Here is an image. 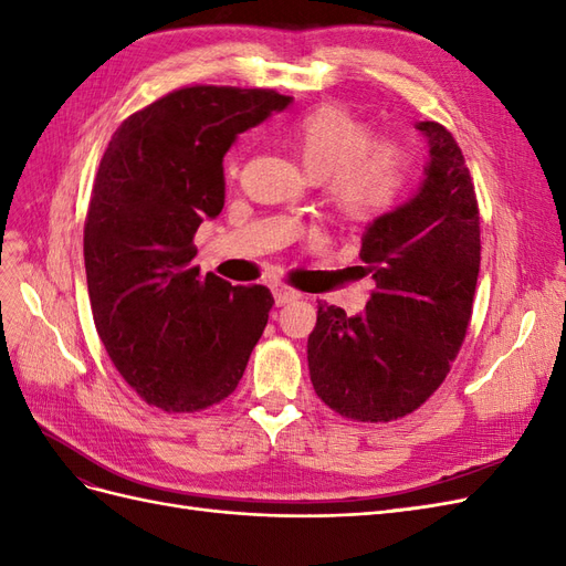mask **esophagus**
I'll list each match as a JSON object with an SVG mask.
<instances>
[{"instance_id": "34e87169", "label": "esophagus", "mask_w": 566, "mask_h": 566, "mask_svg": "<svg viewBox=\"0 0 566 566\" xmlns=\"http://www.w3.org/2000/svg\"><path fill=\"white\" fill-rule=\"evenodd\" d=\"M302 295L297 293V290H290V287H276L273 290V300H276V304L279 306H283V304H287V302H295V300H300Z\"/></svg>"}]
</instances>
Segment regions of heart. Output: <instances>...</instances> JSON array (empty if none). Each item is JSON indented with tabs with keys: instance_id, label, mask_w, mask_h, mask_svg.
<instances>
[{
	"instance_id": "1",
	"label": "heart",
	"mask_w": 566,
	"mask_h": 566,
	"mask_svg": "<svg viewBox=\"0 0 566 566\" xmlns=\"http://www.w3.org/2000/svg\"><path fill=\"white\" fill-rule=\"evenodd\" d=\"M287 142L304 172L323 181L331 208L347 221H370L399 200L406 153L375 144V129L337 106H318L293 119Z\"/></svg>"
}]
</instances>
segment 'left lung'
Returning <instances> with one entry per match:
<instances>
[{
  "mask_svg": "<svg viewBox=\"0 0 566 566\" xmlns=\"http://www.w3.org/2000/svg\"><path fill=\"white\" fill-rule=\"evenodd\" d=\"M430 163L418 191L361 238L375 290L347 316L318 302L306 342L312 385L335 413L389 422L424 403L465 339L479 276V208L470 169L439 123H418Z\"/></svg>",
  "mask_w": 566,
  "mask_h": 566,
  "instance_id": "1",
  "label": "left lung"
}]
</instances>
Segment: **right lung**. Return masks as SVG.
<instances>
[{
	"label": "right lung",
	"instance_id": "obj_1",
	"mask_svg": "<svg viewBox=\"0 0 566 566\" xmlns=\"http://www.w3.org/2000/svg\"><path fill=\"white\" fill-rule=\"evenodd\" d=\"M273 90L186 87L129 115L101 158L84 224L92 314L127 385L167 413L227 399L273 297L191 266L193 235L224 208L235 136L290 106Z\"/></svg>",
	"mask_w": 566,
	"mask_h": 566
}]
</instances>
